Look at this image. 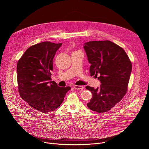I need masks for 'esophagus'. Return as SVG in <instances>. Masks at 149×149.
<instances>
[{
    "label": "esophagus",
    "mask_w": 149,
    "mask_h": 149,
    "mask_svg": "<svg viewBox=\"0 0 149 149\" xmlns=\"http://www.w3.org/2000/svg\"><path fill=\"white\" fill-rule=\"evenodd\" d=\"M74 88L76 90H82L84 88V87L81 86H74Z\"/></svg>",
    "instance_id": "obj_1"
}]
</instances>
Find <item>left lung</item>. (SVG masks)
<instances>
[{
  "label": "left lung",
  "mask_w": 149,
  "mask_h": 149,
  "mask_svg": "<svg viewBox=\"0 0 149 149\" xmlns=\"http://www.w3.org/2000/svg\"><path fill=\"white\" fill-rule=\"evenodd\" d=\"M84 48L91 63L90 75H99L101 82L100 88L86 87L93 94L87 107L97 113L107 112L127 91L132 62L125 51L110 40L88 42Z\"/></svg>",
  "instance_id": "left-lung-1"
}]
</instances>
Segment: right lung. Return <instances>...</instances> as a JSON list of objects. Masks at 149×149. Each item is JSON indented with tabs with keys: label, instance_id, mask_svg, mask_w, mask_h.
Masks as SVG:
<instances>
[{
	"label": "right lung",
	"instance_id": "add662e5",
	"mask_svg": "<svg viewBox=\"0 0 149 149\" xmlns=\"http://www.w3.org/2000/svg\"><path fill=\"white\" fill-rule=\"evenodd\" d=\"M62 43L47 41L30 47L17 63L18 91L24 101L40 113L55 110L70 87H60L51 81L53 58Z\"/></svg>",
	"mask_w": 149,
	"mask_h": 149
}]
</instances>
